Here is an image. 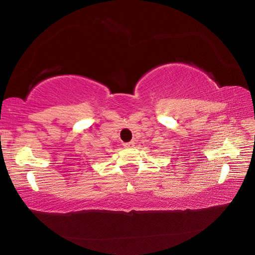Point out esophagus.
<instances>
[{
    "instance_id": "obj_1",
    "label": "esophagus",
    "mask_w": 255,
    "mask_h": 255,
    "mask_svg": "<svg viewBox=\"0 0 255 255\" xmlns=\"http://www.w3.org/2000/svg\"><path fill=\"white\" fill-rule=\"evenodd\" d=\"M124 146L126 148H131V147H133V146H135V143H133V141H129V143H126Z\"/></svg>"
}]
</instances>
